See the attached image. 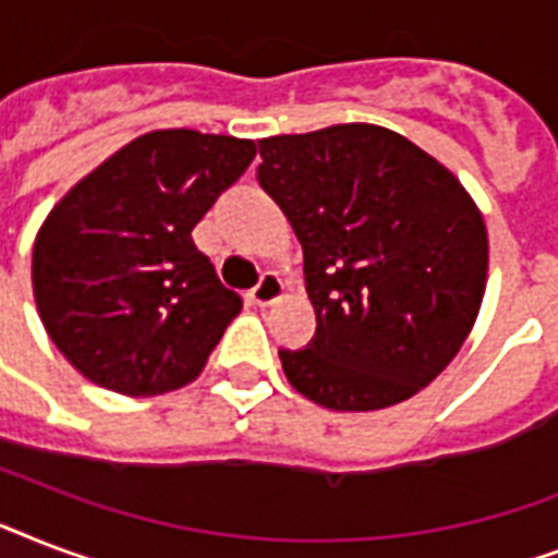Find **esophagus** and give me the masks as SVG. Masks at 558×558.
Segmentation results:
<instances>
[{
	"mask_svg": "<svg viewBox=\"0 0 558 558\" xmlns=\"http://www.w3.org/2000/svg\"><path fill=\"white\" fill-rule=\"evenodd\" d=\"M280 295H283V280H280L275 271H266V275L257 280V287L252 289V301L257 306L275 304Z\"/></svg>",
	"mask_w": 558,
	"mask_h": 558,
	"instance_id": "1",
	"label": "esophagus"
}]
</instances>
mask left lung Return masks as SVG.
<instances>
[{"label":"left lung","mask_w":558,"mask_h":558,"mask_svg":"<svg viewBox=\"0 0 558 558\" xmlns=\"http://www.w3.org/2000/svg\"><path fill=\"white\" fill-rule=\"evenodd\" d=\"M257 182L304 248L315 336L278 350L289 385L332 411L414 397L463 348L486 289V226L458 179L373 124L260 142Z\"/></svg>","instance_id":"8db88e82"}]
</instances>
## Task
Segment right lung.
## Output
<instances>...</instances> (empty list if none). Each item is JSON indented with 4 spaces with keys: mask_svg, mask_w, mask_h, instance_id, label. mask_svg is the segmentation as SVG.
Listing matches in <instances>:
<instances>
[{
    "mask_svg": "<svg viewBox=\"0 0 558 558\" xmlns=\"http://www.w3.org/2000/svg\"><path fill=\"white\" fill-rule=\"evenodd\" d=\"M254 142L196 130L135 138L65 193L34 243V298L57 350L100 388L156 397L199 376L243 310L193 243Z\"/></svg>",
    "mask_w": 558,
    "mask_h": 558,
    "instance_id": "obj_1",
    "label": "right lung"
}]
</instances>
